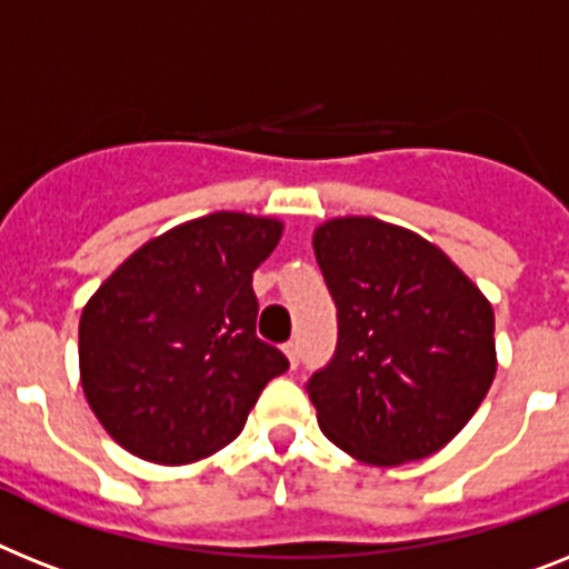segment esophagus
<instances>
[{
    "label": "esophagus",
    "instance_id": "obj_1",
    "mask_svg": "<svg viewBox=\"0 0 569 569\" xmlns=\"http://www.w3.org/2000/svg\"><path fill=\"white\" fill-rule=\"evenodd\" d=\"M281 349H284V355H288L290 366H296V363H299V342H296V340H290V342H284V346H281Z\"/></svg>",
    "mask_w": 569,
    "mask_h": 569
}]
</instances>
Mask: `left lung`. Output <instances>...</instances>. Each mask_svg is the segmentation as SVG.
Returning <instances> with one entry per match:
<instances>
[{"label": "left lung", "instance_id": "obj_1", "mask_svg": "<svg viewBox=\"0 0 569 569\" xmlns=\"http://www.w3.org/2000/svg\"><path fill=\"white\" fill-rule=\"evenodd\" d=\"M313 252L337 349L305 389L322 433L369 465L425 459L495 380V311L439 247L375 218L328 220Z\"/></svg>", "mask_w": 569, "mask_h": 569}]
</instances>
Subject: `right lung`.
<instances>
[{
	"label": "right lung",
	"instance_id": "1",
	"mask_svg": "<svg viewBox=\"0 0 569 569\" xmlns=\"http://www.w3.org/2000/svg\"><path fill=\"white\" fill-rule=\"evenodd\" d=\"M281 223L214 211L148 241L81 313V383L136 457L189 465L227 448L288 358L258 340L256 267Z\"/></svg>",
	"mask_w": 569,
	"mask_h": 569
}]
</instances>
